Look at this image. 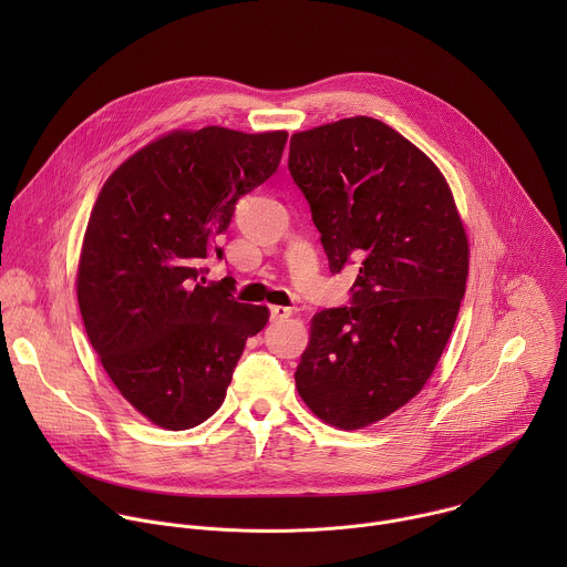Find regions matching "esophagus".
I'll return each instance as SVG.
<instances>
[{"instance_id":"obj_1","label":"esophagus","mask_w":567,"mask_h":567,"mask_svg":"<svg viewBox=\"0 0 567 567\" xmlns=\"http://www.w3.org/2000/svg\"><path fill=\"white\" fill-rule=\"evenodd\" d=\"M291 313H293V309H291V307H282V305H274V307L269 309V316H271L274 322L285 320V318H289Z\"/></svg>"}]
</instances>
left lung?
<instances>
[{"label":"left lung","mask_w":567,"mask_h":567,"mask_svg":"<svg viewBox=\"0 0 567 567\" xmlns=\"http://www.w3.org/2000/svg\"><path fill=\"white\" fill-rule=\"evenodd\" d=\"M289 173L330 271L359 265L350 305L311 318L296 388L322 422L363 429L433 374L464 298L466 233L437 166L377 118L293 134Z\"/></svg>","instance_id":"left-lung-1"}]
</instances>
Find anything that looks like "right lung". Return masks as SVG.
Segmentation results:
<instances>
[{
  "label": "right lung",
  "mask_w": 567,
  "mask_h": 567,
  "mask_svg": "<svg viewBox=\"0 0 567 567\" xmlns=\"http://www.w3.org/2000/svg\"><path fill=\"white\" fill-rule=\"evenodd\" d=\"M287 132L226 127L173 132L132 154L105 182L78 265V305L90 343L121 394L168 431L206 422L233 370L269 320L237 302L217 237L241 195L280 166Z\"/></svg>",
  "instance_id": "1"
}]
</instances>
